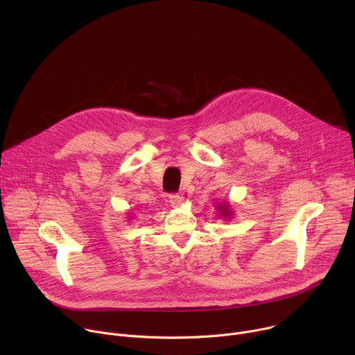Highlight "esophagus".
Returning a JSON list of instances; mask_svg holds the SVG:
<instances>
[{"instance_id":"1","label":"esophagus","mask_w":355,"mask_h":355,"mask_svg":"<svg viewBox=\"0 0 355 355\" xmlns=\"http://www.w3.org/2000/svg\"><path fill=\"white\" fill-rule=\"evenodd\" d=\"M170 204H171L173 208H178V207L182 205V198L180 195H177V193L170 195Z\"/></svg>"}]
</instances>
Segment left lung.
Segmentation results:
<instances>
[{"instance_id": "1", "label": "left lung", "mask_w": 355, "mask_h": 355, "mask_svg": "<svg viewBox=\"0 0 355 355\" xmlns=\"http://www.w3.org/2000/svg\"><path fill=\"white\" fill-rule=\"evenodd\" d=\"M218 211H219L220 216H223V218H226V219H230L232 212H230L227 204H218Z\"/></svg>"}]
</instances>
